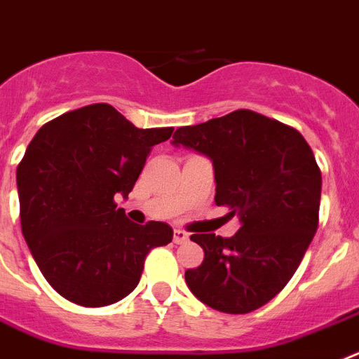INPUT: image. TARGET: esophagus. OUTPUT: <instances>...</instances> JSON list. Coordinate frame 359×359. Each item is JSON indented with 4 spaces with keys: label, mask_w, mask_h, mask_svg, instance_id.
<instances>
[{
    "label": "esophagus",
    "mask_w": 359,
    "mask_h": 359,
    "mask_svg": "<svg viewBox=\"0 0 359 359\" xmlns=\"http://www.w3.org/2000/svg\"><path fill=\"white\" fill-rule=\"evenodd\" d=\"M186 240H188V233L180 231V229H175V231H173V242H175V244H184Z\"/></svg>",
    "instance_id": "obj_1"
}]
</instances>
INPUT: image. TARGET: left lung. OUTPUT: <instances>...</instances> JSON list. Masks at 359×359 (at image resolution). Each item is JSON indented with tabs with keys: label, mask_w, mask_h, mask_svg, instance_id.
<instances>
[{
	"label": "left lung",
	"mask_w": 359,
	"mask_h": 359,
	"mask_svg": "<svg viewBox=\"0 0 359 359\" xmlns=\"http://www.w3.org/2000/svg\"><path fill=\"white\" fill-rule=\"evenodd\" d=\"M173 144L213 161L215 202L240 217L229 238L191 235L204 260L184 274L189 291L220 313H251L287 285L318 229L322 171L313 149L298 130L253 110L177 128Z\"/></svg>",
	"instance_id": "1"
}]
</instances>
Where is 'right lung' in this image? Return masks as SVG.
<instances>
[{
    "instance_id": "1",
    "label": "right lung",
    "mask_w": 359,
    "mask_h": 359,
    "mask_svg": "<svg viewBox=\"0 0 359 359\" xmlns=\"http://www.w3.org/2000/svg\"><path fill=\"white\" fill-rule=\"evenodd\" d=\"M173 128H141L95 102L48 121L18 164L21 231L46 282L83 307L123 300L141 280L148 253L173 229L130 222L115 195L128 197L151 146Z\"/></svg>"
}]
</instances>
